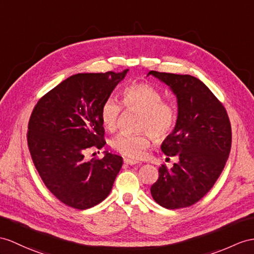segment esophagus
Segmentation results:
<instances>
[{"label":"esophagus","instance_id":"34e87169","mask_svg":"<svg viewBox=\"0 0 254 254\" xmlns=\"http://www.w3.org/2000/svg\"><path fill=\"white\" fill-rule=\"evenodd\" d=\"M124 163H125V165H129V166H132V165H137V164H139V162H135V160L129 159V158H125V159H124Z\"/></svg>","mask_w":254,"mask_h":254}]
</instances>
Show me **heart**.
Returning <instances> with one entry per match:
<instances>
[{
  "mask_svg": "<svg viewBox=\"0 0 254 254\" xmlns=\"http://www.w3.org/2000/svg\"><path fill=\"white\" fill-rule=\"evenodd\" d=\"M123 103L127 109L142 112L139 129L150 132L154 138L163 140L174 130L178 122V111L174 103L165 101L163 92L147 83H133L123 90ZM122 106L114 98L102 103L100 117L108 131H115L119 126ZM151 144L148 133L119 134L112 140V147L122 155L140 159Z\"/></svg>",
  "mask_w": 254,
  "mask_h": 254,
  "instance_id": "b5f03b06",
  "label": "heart"
}]
</instances>
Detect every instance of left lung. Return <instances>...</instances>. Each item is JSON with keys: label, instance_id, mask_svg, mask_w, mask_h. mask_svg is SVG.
Segmentation results:
<instances>
[{"label": "left lung", "instance_id": "obj_1", "mask_svg": "<svg viewBox=\"0 0 254 254\" xmlns=\"http://www.w3.org/2000/svg\"><path fill=\"white\" fill-rule=\"evenodd\" d=\"M177 97L178 122L162 143L167 156L179 162L159 167L151 194L167 209L190 207L218 180L231 152L232 128L226 110L200 79L191 75L150 71Z\"/></svg>", "mask_w": 254, "mask_h": 254}]
</instances>
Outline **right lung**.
Here are the masks:
<instances>
[{
	"label": "right lung",
	"mask_w": 254,
	"mask_h": 254,
	"mask_svg": "<svg viewBox=\"0 0 254 254\" xmlns=\"http://www.w3.org/2000/svg\"><path fill=\"white\" fill-rule=\"evenodd\" d=\"M127 72L72 75L43 96L31 114V158L46 188L66 206L91 208L112 190L123 158L109 152L89 162L84 156L88 148L106 144L101 106Z\"/></svg>",
	"instance_id": "1"
}]
</instances>
